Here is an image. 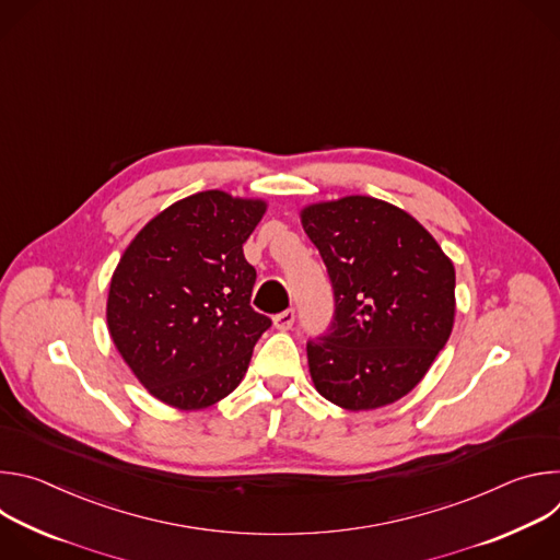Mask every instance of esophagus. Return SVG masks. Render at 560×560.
Masks as SVG:
<instances>
[{"mask_svg": "<svg viewBox=\"0 0 560 560\" xmlns=\"http://www.w3.org/2000/svg\"><path fill=\"white\" fill-rule=\"evenodd\" d=\"M294 318H296V310L288 307V310L272 316V324H275L277 330H290L294 326Z\"/></svg>", "mask_w": 560, "mask_h": 560, "instance_id": "esophagus-1", "label": "esophagus"}]
</instances>
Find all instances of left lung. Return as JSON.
Wrapping results in <instances>:
<instances>
[{"label":"left lung","mask_w":560,"mask_h":560,"mask_svg":"<svg viewBox=\"0 0 560 560\" xmlns=\"http://www.w3.org/2000/svg\"><path fill=\"white\" fill-rule=\"evenodd\" d=\"M335 294L328 332L307 339L318 394L346 410L406 396L430 370L454 324V266L408 212L346 197L301 212Z\"/></svg>","instance_id":"8db88e82"}]
</instances>
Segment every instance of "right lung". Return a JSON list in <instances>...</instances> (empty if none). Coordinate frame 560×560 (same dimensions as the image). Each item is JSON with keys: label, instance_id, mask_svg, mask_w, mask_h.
Segmentation results:
<instances>
[{"label": "right lung", "instance_id": "right-lung-1", "mask_svg": "<svg viewBox=\"0 0 560 560\" xmlns=\"http://www.w3.org/2000/svg\"><path fill=\"white\" fill-rule=\"evenodd\" d=\"M264 212V201L197 192L145 223L119 259L108 330L159 401L201 410L242 383L272 326L250 305L257 270L244 257Z\"/></svg>", "mask_w": 560, "mask_h": 560}]
</instances>
